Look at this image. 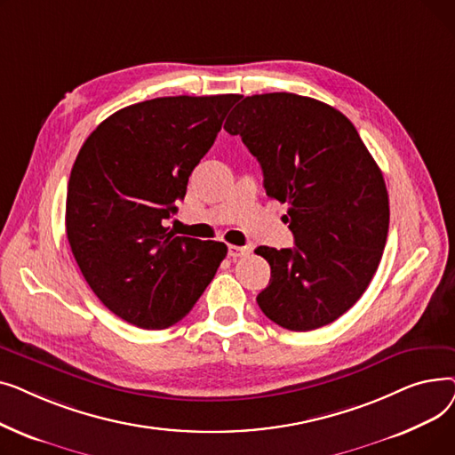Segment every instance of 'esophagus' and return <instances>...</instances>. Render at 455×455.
I'll list each match as a JSON object with an SVG mask.
<instances>
[{
  "mask_svg": "<svg viewBox=\"0 0 455 455\" xmlns=\"http://www.w3.org/2000/svg\"><path fill=\"white\" fill-rule=\"evenodd\" d=\"M251 252V247H237V245H228V256L230 258H240V256H247Z\"/></svg>",
  "mask_w": 455,
  "mask_h": 455,
  "instance_id": "obj_1",
  "label": "esophagus"
}]
</instances>
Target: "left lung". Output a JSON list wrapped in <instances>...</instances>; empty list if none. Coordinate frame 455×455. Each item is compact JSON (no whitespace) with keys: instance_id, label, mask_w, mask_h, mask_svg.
<instances>
[{"instance_id":"1","label":"left lung","mask_w":455,"mask_h":455,"mask_svg":"<svg viewBox=\"0 0 455 455\" xmlns=\"http://www.w3.org/2000/svg\"><path fill=\"white\" fill-rule=\"evenodd\" d=\"M225 131L259 162L266 194L290 206L295 247L254 251L271 266L261 312L293 331L339 319L369 288L389 230L386 180L360 134L339 110L288 92L249 95Z\"/></svg>"}]
</instances>
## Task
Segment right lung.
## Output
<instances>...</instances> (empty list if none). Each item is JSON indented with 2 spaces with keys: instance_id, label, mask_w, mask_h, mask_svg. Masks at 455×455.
<instances>
[{
  "instance_id": "obj_1",
  "label": "right lung",
  "mask_w": 455,
  "mask_h": 455,
  "mask_svg": "<svg viewBox=\"0 0 455 455\" xmlns=\"http://www.w3.org/2000/svg\"><path fill=\"white\" fill-rule=\"evenodd\" d=\"M240 95H177L114 112L83 143L68 182L66 235L77 266L114 315L148 330L189 314L227 245L175 235L194 167Z\"/></svg>"
}]
</instances>
